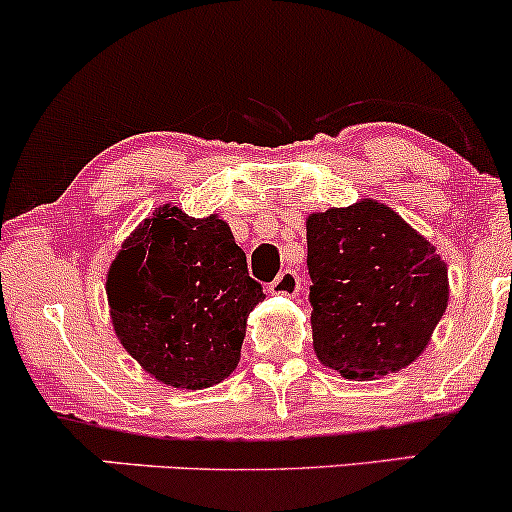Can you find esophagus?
<instances>
[{
  "label": "esophagus",
  "mask_w": 512,
  "mask_h": 512,
  "mask_svg": "<svg viewBox=\"0 0 512 512\" xmlns=\"http://www.w3.org/2000/svg\"><path fill=\"white\" fill-rule=\"evenodd\" d=\"M298 291H301V279H298V274L293 272V269H286V272H281L276 279L269 284V293H274V296H298Z\"/></svg>",
  "instance_id": "esophagus-1"
}]
</instances>
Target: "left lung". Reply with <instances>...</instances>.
Returning <instances> with one entry per match:
<instances>
[{
	"label": "left lung",
	"mask_w": 512,
	"mask_h": 512,
	"mask_svg": "<svg viewBox=\"0 0 512 512\" xmlns=\"http://www.w3.org/2000/svg\"><path fill=\"white\" fill-rule=\"evenodd\" d=\"M305 231L317 361L375 380L424 354L450 296L436 248L378 199L315 211Z\"/></svg>",
	"instance_id": "1"
}]
</instances>
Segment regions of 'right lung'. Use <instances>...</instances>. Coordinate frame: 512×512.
I'll use <instances>...</instances> for the list:
<instances>
[{
    "mask_svg": "<svg viewBox=\"0 0 512 512\" xmlns=\"http://www.w3.org/2000/svg\"><path fill=\"white\" fill-rule=\"evenodd\" d=\"M105 293L127 354L158 383L185 390L211 387L236 370L248 315L264 301L231 226L173 204L129 233Z\"/></svg>",
    "mask_w": 512,
    "mask_h": 512,
    "instance_id": "right-lung-1",
    "label": "right lung"
}]
</instances>
